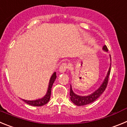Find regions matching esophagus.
<instances>
[{"label": "esophagus", "instance_id": "obj_1", "mask_svg": "<svg viewBox=\"0 0 127 127\" xmlns=\"http://www.w3.org/2000/svg\"><path fill=\"white\" fill-rule=\"evenodd\" d=\"M68 68H69V65L67 64V63H63L62 64L60 65V68H59V71L62 73V72H65Z\"/></svg>", "mask_w": 127, "mask_h": 127}]
</instances>
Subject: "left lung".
<instances>
[{
	"mask_svg": "<svg viewBox=\"0 0 127 127\" xmlns=\"http://www.w3.org/2000/svg\"><path fill=\"white\" fill-rule=\"evenodd\" d=\"M103 50L105 51H107V48L106 46H104L103 47ZM110 70H111V67H109V69L108 72L107 74L105 77V79L103 81L102 84L101 86H100L99 88L97 90L94 92L93 94H90L87 96H79V95H76V94L73 92V91L72 90L71 86H70V100H71L75 105H78V106H81V105H87L88 104L93 102L95 100L97 99L100 95L102 94L104 90H105L106 87H107V83H108L109 81V76L110 74Z\"/></svg>",
	"mask_w": 127,
	"mask_h": 127,
	"instance_id": "1",
	"label": "left lung"
}]
</instances>
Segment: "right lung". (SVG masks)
<instances>
[{
	"instance_id": "obj_1",
	"label": "right lung",
	"mask_w": 127,
	"mask_h": 127,
	"mask_svg": "<svg viewBox=\"0 0 127 127\" xmlns=\"http://www.w3.org/2000/svg\"><path fill=\"white\" fill-rule=\"evenodd\" d=\"M56 77H57V75H56V72H54L53 74L50 78V83H49V86H48V91H47L46 94L45 96L42 98L38 100H27L22 99L27 104L31 105L32 106H42V105H45L47 103L49 102L50 99V97H51V88H52L53 84L54 81L55 80Z\"/></svg>"
}]
</instances>
